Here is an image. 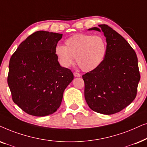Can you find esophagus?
<instances>
[{
  "label": "esophagus",
  "instance_id": "obj_1",
  "mask_svg": "<svg viewBox=\"0 0 147 147\" xmlns=\"http://www.w3.org/2000/svg\"><path fill=\"white\" fill-rule=\"evenodd\" d=\"M74 76H75V77H81V75H80L79 72H74Z\"/></svg>",
  "mask_w": 147,
  "mask_h": 147
}]
</instances>
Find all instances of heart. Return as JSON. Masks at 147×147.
Wrapping results in <instances>:
<instances>
[{
	"label": "heart",
	"instance_id": "1",
	"mask_svg": "<svg viewBox=\"0 0 147 147\" xmlns=\"http://www.w3.org/2000/svg\"><path fill=\"white\" fill-rule=\"evenodd\" d=\"M107 43L102 36L78 34L66 41V46L58 45L55 52L60 64L70 67L77 58L78 66L84 72L97 69L107 55Z\"/></svg>",
	"mask_w": 147,
	"mask_h": 147
}]
</instances>
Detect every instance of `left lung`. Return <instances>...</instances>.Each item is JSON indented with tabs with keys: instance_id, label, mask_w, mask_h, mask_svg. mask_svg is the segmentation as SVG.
I'll return each instance as SVG.
<instances>
[{
	"instance_id": "1",
	"label": "left lung",
	"mask_w": 147,
	"mask_h": 147,
	"mask_svg": "<svg viewBox=\"0 0 147 147\" xmlns=\"http://www.w3.org/2000/svg\"><path fill=\"white\" fill-rule=\"evenodd\" d=\"M88 30L103 31L107 55L97 69L83 75L85 98L92 110L105 115L118 113L134 101L140 76L136 52L123 37L107 25Z\"/></svg>"
}]
</instances>
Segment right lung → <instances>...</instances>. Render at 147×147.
I'll return each instance as SVG.
<instances>
[{
	"label": "right lung",
	"mask_w": 147,
	"mask_h": 147,
	"mask_svg": "<svg viewBox=\"0 0 147 147\" xmlns=\"http://www.w3.org/2000/svg\"><path fill=\"white\" fill-rule=\"evenodd\" d=\"M62 34L38 31L21 43L11 56L7 82L13 100L25 112L46 116L61 104L74 76L62 67L55 50Z\"/></svg>",
	"instance_id": "add662e5"
}]
</instances>
